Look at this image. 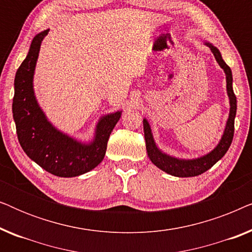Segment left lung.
Segmentation results:
<instances>
[{
	"instance_id": "1",
	"label": "left lung",
	"mask_w": 252,
	"mask_h": 252,
	"mask_svg": "<svg viewBox=\"0 0 252 252\" xmlns=\"http://www.w3.org/2000/svg\"><path fill=\"white\" fill-rule=\"evenodd\" d=\"M206 46H209L211 53L215 55V58L218 62L220 67L223 68L226 73V82H227V94L229 97V117L227 120L225 132L222 134L221 140L218 143L215 149L211 153H209L205 156L196 158V159H179V158L171 157L168 155L161 153L158 149L156 143H155L153 133H151L150 125L146 119H143V129H144V139H146V147H147V153L149 156L150 160L156 165L158 168L163 170L166 173L174 175V177H180V178H188V177H196L204 173L211 168L217 161L225 156V154L228 150L233 141L234 136V120H235L236 115V96L234 94L233 91V77H232V71L230 67L223 62L221 54L217 49L215 46H212L211 43H205Z\"/></svg>"
}]
</instances>
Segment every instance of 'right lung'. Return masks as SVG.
Masks as SVG:
<instances>
[{
	"mask_svg": "<svg viewBox=\"0 0 252 252\" xmlns=\"http://www.w3.org/2000/svg\"><path fill=\"white\" fill-rule=\"evenodd\" d=\"M49 30L34 36L30 51L17 70L13 120L18 141L31 159L49 173L72 178L87 173L104 158L110 134L122 116V111L102 117L96 126L92 143L78 142L55 128L37 104L33 91V75L40 46Z\"/></svg>",
	"mask_w": 252,
	"mask_h": 252,
	"instance_id": "add662e5",
	"label": "right lung"
}]
</instances>
